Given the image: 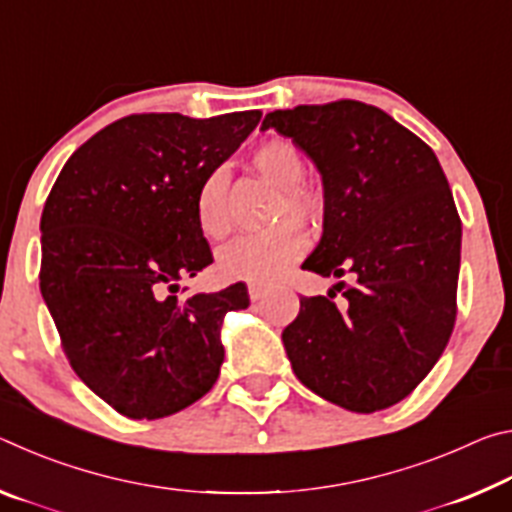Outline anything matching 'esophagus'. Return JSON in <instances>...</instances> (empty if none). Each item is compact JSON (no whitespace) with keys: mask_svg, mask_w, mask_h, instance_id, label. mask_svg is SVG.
<instances>
[{"mask_svg":"<svg viewBox=\"0 0 512 512\" xmlns=\"http://www.w3.org/2000/svg\"><path fill=\"white\" fill-rule=\"evenodd\" d=\"M248 293H250V300L253 302H257V300H262L264 296H266V287H262V284H248Z\"/></svg>","mask_w":512,"mask_h":512,"instance_id":"1","label":"esophagus"}]
</instances>
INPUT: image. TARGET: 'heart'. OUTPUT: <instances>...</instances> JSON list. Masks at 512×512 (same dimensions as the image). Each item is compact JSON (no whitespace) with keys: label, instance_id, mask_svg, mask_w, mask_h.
I'll return each instance as SVG.
<instances>
[{"label":"heart","instance_id":"obj_1","mask_svg":"<svg viewBox=\"0 0 512 512\" xmlns=\"http://www.w3.org/2000/svg\"><path fill=\"white\" fill-rule=\"evenodd\" d=\"M250 164L259 176L280 189L273 221L293 223H282L273 230L232 241L219 253V268L228 277L268 284L287 273V268L305 253L307 235L300 230V225L314 223L323 210V203L318 194L302 183L307 176V160L287 137H271L257 144L250 153ZM194 214L198 230L207 239L219 241L228 235V171L214 169L201 180L194 196Z\"/></svg>","mask_w":512,"mask_h":512}]
</instances>
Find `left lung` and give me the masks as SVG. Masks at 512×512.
I'll return each mask as SVG.
<instances>
[{"label":"left lung","instance_id":"obj_1","mask_svg":"<svg viewBox=\"0 0 512 512\" xmlns=\"http://www.w3.org/2000/svg\"><path fill=\"white\" fill-rule=\"evenodd\" d=\"M275 128L323 176V239L302 268L344 300L300 298L282 341L309 391L354 413L404 400L429 375L456 323L461 216L443 167L418 135L354 99L273 110Z\"/></svg>","mask_w":512,"mask_h":512}]
</instances>
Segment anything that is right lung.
I'll list each match as a JSON object with an SVG mask.
<instances>
[{"instance_id": "right-lung-1", "label": "right lung", "mask_w": 512, "mask_h": 512, "mask_svg": "<svg viewBox=\"0 0 512 512\" xmlns=\"http://www.w3.org/2000/svg\"><path fill=\"white\" fill-rule=\"evenodd\" d=\"M259 119V110L121 117L79 146L51 187L42 298L69 366L126 418H167L219 379L221 320L250 305L248 289L185 300L169 291L214 262L196 225V189Z\"/></svg>"}]
</instances>
